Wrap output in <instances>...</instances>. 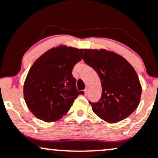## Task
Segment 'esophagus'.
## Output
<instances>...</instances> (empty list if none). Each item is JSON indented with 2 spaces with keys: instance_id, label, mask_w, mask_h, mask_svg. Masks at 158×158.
<instances>
[{
  "instance_id": "obj_1",
  "label": "esophagus",
  "mask_w": 158,
  "mask_h": 158,
  "mask_svg": "<svg viewBox=\"0 0 158 158\" xmlns=\"http://www.w3.org/2000/svg\"><path fill=\"white\" fill-rule=\"evenodd\" d=\"M84 92H85V96H87L88 95V89H85L84 90Z\"/></svg>"
}]
</instances>
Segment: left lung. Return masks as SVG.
I'll use <instances>...</instances> for the list:
<instances>
[{
    "label": "left lung",
    "instance_id": "1",
    "mask_svg": "<svg viewBox=\"0 0 158 158\" xmlns=\"http://www.w3.org/2000/svg\"><path fill=\"white\" fill-rule=\"evenodd\" d=\"M84 61L101 79L102 94L89 102L93 112L109 123L129 117L140 103L142 85L133 66L117 53L105 49H84Z\"/></svg>",
    "mask_w": 158,
    "mask_h": 158
}]
</instances>
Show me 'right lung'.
Instances as JSON below:
<instances>
[{
	"mask_svg": "<svg viewBox=\"0 0 158 158\" xmlns=\"http://www.w3.org/2000/svg\"><path fill=\"white\" fill-rule=\"evenodd\" d=\"M83 49L60 45L36 60L23 85V96L31 114L51 123L67 114L74 100L84 92L76 89L74 66L82 59Z\"/></svg>",
	"mask_w": 158,
	"mask_h": 158,
	"instance_id": "add662e5",
	"label": "right lung"
}]
</instances>
